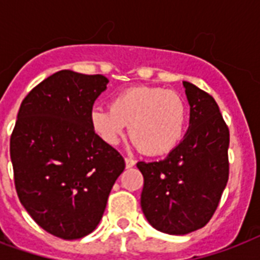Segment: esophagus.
<instances>
[{
  "mask_svg": "<svg viewBox=\"0 0 260 260\" xmlns=\"http://www.w3.org/2000/svg\"><path fill=\"white\" fill-rule=\"evenodd\" d=\"M136 165V160L134 158H125V166L126 169H131V167H134Z\"/></svg>",
  "mask_w": 260,
  "mask_h": 260,
  "instance_id": "obj_1",
  "label": "esophagus"
}]
</instances>
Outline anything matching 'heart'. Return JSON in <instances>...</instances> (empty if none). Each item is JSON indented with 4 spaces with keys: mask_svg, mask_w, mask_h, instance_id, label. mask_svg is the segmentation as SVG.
Instances as JSON below:
<instances>
[{
    "mask_svg": "<svg viewBox=\"0 0 260 260\" xmlns=\"http://www.w3.org/2000/svg\"><path fill=\"white\" fill-rule=\"evenodd\" d=\"M110 109L95 106L90 125L98 138L114 146L129 125L131 139L144 152L162 155L181 142L187 120L183 98L156 86L129 87L110 100Z\"/></svg>",
    "mask_w": 260,
    "mask_h": 260,
    "instance_id": "1",
    "label": "heart"
}]
</instances>
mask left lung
Wrapping results in <instances>:
<instances>
[{
	"label": "left lung",
	"mask_w": 260,
	"mask_h": 260,
	"mask_svg": "<svg viewBox=\"0 0 260 260\" xmlns=\"http://www.w3.org/2000/svg\"><path fill=\"white\" fill-rule=\"evenodd\" d=\"M190 105L185 138L159 162H139L142 210L155 230L186 235L205 226L228 182L230 129L214 98L183 81Z\"/></svg>",
	"instance_id": "1"
}]
</instances>
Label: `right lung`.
I'll use <instances>...</instances> for the list:
<instances>
[{
	"label": "right lung",
	"mask_w": 260,
	"mask_h": 260,
	"mask_svg": "<svg viewBox=\"0 0 260 260\" xmlns=\"http://www.w3.org/2000/svg\"><path fill=\"white\" fill-rule=\"evenodd\" d=\"M104 75L55 73L21 102L10 136L18 200L48 234L64 240L91 234L125 162L90 125Z\"/></svg>",
	"instance_id": "add662e5"
}]
</instances>
